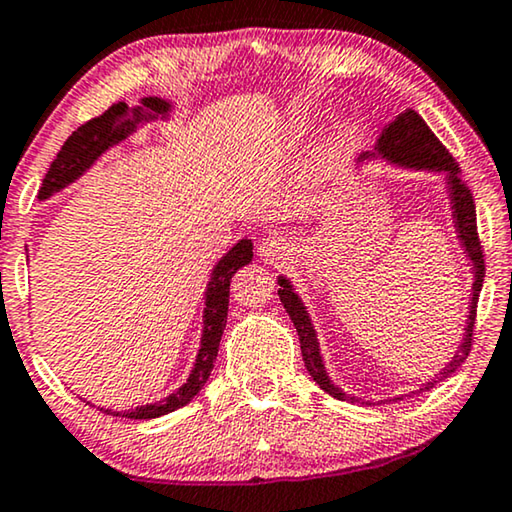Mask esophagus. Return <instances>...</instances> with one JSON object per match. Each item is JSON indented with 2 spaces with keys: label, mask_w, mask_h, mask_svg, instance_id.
<instances>
[{
  "label": "esophagus",
  "mask_w": 512,
  "mask_h": 512,
  "mask_svg": "<svg viewBox=\"0 0 512 512\" xmlns=\"http://www.w3.org/2000/svg\"><path fill=\"white\" fill-rule=\"evenodd\" d=\"M257 255L262 257L266 264H280L287 255H290V243L280 239V236H269V239L259 243Z\"/></svg>",
  "instance_id": "34e87169"
}]
</instances>
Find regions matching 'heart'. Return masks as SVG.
<instances>
[{"mask_svg": "<svg viewBox=\"0 0 512 512\" xmlns=\"http://www.w3.org/2000/svg\"><path fill=\"white\" fill-rule=\"evenodd\" d=\"M327 155H329V153H327ZM322 171H325V162L313 164V167H308L306 176H304V181H306V183H315V181H318V178H320Z\"/></svg>", "mask_w": 512, "mask_h": 512, "instance_id": "b5f03b06", "label": "heart"}]
</instances>
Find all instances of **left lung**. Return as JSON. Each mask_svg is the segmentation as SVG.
<instances>
[{"label":"left lung","mask_w":512,"mask_h":512,"mask_svg":"<svg viewBox=\"0 0 512 512\" xmlns=\"http://www.w3.org/2000/svg\"><path fill=\"white\" fill-rule=\"evenodd\" d=\"M371 160H385L394 164V167L410 169V171H434V174H443L445 187H448V199L452 208V222H455V232L459 239V246L464 248V255L469 257L471 262V273H473V285H471V301H469V320H466L464 336L455 355L445 369L438 373V378L424 383L420 390H429L438 383H443L445 378H450L459 366L464 364V359L469 357L471 350V331L475 325V308H478V297L482 290V280H485V259H482L480 250V239H478V227H475V204L471 197V190L462 183V174H459V164L452 160V155L445 150L441 141L436 139L434 132L427 127L420 115L413 109H406L399 113L392 122H387L383 132L378 134L376 148L366 150V153L359 155L357 162H371ZM278 297L283 301L287 315L294 322V329L299 334L301 343V357H304V364L311 378L318 383L322 390L336 399H350L341 387L331 383L329 373L325 369V362H322V352L318 343V334H315V327L311 322V315H308L304 301L297 292H294V285L290 278L278 276ZM403 399V397H399ZM392 401V399H390ZM359 403V401H357Z\"/></svg>","instance_id":"1"}]
</instances>
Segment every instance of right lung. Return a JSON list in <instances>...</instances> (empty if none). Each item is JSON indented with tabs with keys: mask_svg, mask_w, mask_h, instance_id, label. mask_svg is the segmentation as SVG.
<instances>
[{
	"mask_svg": "<svg viewBox=\"0 0 512 512\" xmlns=\"http://www.w3.org/2000/svg\"><path fill=\"white\" fill-rule=\"evenodd\" d=\"M174 106L162 97H143L139 106L127 104H113L109 111L99 118H92L76 129L74 134L64 141V146L57 157L50 164L46 178L39 190V201H46L53 194L62 192L64 187L76 183L106 150L118 146L132 136L136 129L153 120H167ZM253 259V241L241 239L234 243L232 248L215 262L211 278H208L206 292H204V322H201V341L197 350V359L187 376L185 383L178 387L174 394L164 397L155 403H146V406H136L132 410H111L99 408L106 415L115 417H129V420H153V417L167 415L171 410L183 408L197 397L201 387L206 385L208 376H211L215 357H218L220 338L227 325V308H229V283L232 276L241 266L250 264Z\"/></svg>",
	"mask_w": 512,
	"mask_h": 512,
	"instance_id": "1",
	"label": "right lung"
}]
</instances>
